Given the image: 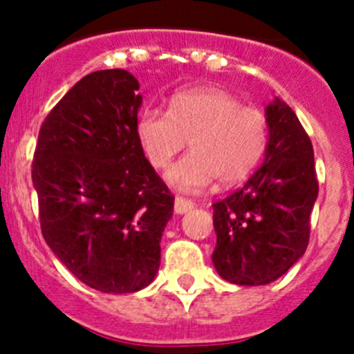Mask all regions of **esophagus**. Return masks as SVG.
Segmentation results:
<instances>
[{"label": "esophagus", "mask_w": 354, "mask_h": 354, "mask_svg": "<svg viewBox=\"0 0 354 354\" xmlns=\"http://www.w3.org/2000/svg\"><path fill=\"white\" fill-rule=\"evenodd\" d=\"M174 209H175V212H177V214H184V212L192 211L193 202H192V200L183 198V196H177V198H175Z\"/></svg>", "instance_id": "1"}]
</instances>
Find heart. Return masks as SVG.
<instances>
[{
    "label": "heart",
    "mask_w": 354,
    "mask_h": 354,
    "mask_svg": "<svg viewBox=\"0 0 354 354\" xmlns=\"http://www.w3.org/2000/svg\"><path fill=\"white\" fill-rule=\"evenodd\" d=\"M136 133L156 168H167L189 140L192 154L167 171L168 183L184 192L204 189L214 179L225 187L239 184L268 145L266 115L221 88L180 90L168 111L143 109Z\"/></svg>",
    "instance_id": "obj_1"
}]
</instances>
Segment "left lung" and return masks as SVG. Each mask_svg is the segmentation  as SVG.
I'll list each match as a JSON object with an SVG mask.
<instances>
[{
	"label": "left lung",
	"instance_id": "1",
	"mask_svg": "<svg viewBox=\"0 0 354 354\" xmlns=\"http://www.w3.org/2000/svg\"><path fill=\"white\" fill-rule=\"evenodd\" d=\"M268 145L261 168L236 193L212 205V264L236 286H266L305 253L317 200L314 149L292 109L266 106Z\"/></svg>",
	"mask_w": 354,
	"mask_h": 354
}]
</instances>
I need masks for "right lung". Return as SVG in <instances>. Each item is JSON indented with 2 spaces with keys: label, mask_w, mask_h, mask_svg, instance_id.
Segmentation results:
<instances>
[{
  "label": "right lung",
  "mask_w": 354,
  "mask_h": 354,
  "mask_svg": "<svg viewBox=\"0 0 354 354\" xmlns=\"http://www.w3.org/2000/svg\"><path fill=\"white\" fill-rule=\"evenodd\" d=\"M124 68L77 81L46 117L31 179L42 236L81 282L136 292L156 278L174 196L136 133L142 93Z\"/></svg>",
  "instance_id": "1"
}]
</instances>
